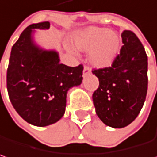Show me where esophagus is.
<instances>
[{
	"label": "esophagus",
	"instance_id": "obj_1",
	"mask_svg": "<svg viewBox=\"0 0 157 157\" xmlns=\"http://www.w3.org/2000/svg\"><path fill=\"white\" fill-rule=\"evenodd\" d=\"M83 76H86L87 75H90L91 74V69H90V67H88V66H84V68H83Z\"/></svg>",
	"mask_w": 157,
	"mask_h": 157
}]
</instances>
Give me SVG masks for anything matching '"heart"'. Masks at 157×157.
I'll return each instance as SVG.
<instances>
[{
  "label": "heart",
  "mask_w": 157,
  "mask_h": 157,
  "mask_svg": "<svg viewBox=\"0 0 157 157\" xmlns=\"http://www.w3.org/2000/svg\"><path fill=\"white\" fill-rule=\"evenodd\" d=\"M74 47L89 52V60L97 68H106L116 60L121 48V38L117 32L103 28L89 27L73 38Z\"/></svg>",
  "instance_id": "obj_1"
}]
</instances>
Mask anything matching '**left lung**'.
Here are the masks:
<instances>
[{"label":"left lung","mask_w":157,"mask_h":157,"mask_svg":"<svg viewBox=\"0 0 157 157\" xmlns=\"http://www.w3.org/2000/svg\"><path fill=\"white\" fill-rule=\"evenodd\" d=\"M123 46L110 67L93 70L99 88L93 93L96 114L105 125L121 128L139 114L147 93V56L130 30L121 34Z\"/></svg>","instance_id":"8db88e82"}]
</instances>
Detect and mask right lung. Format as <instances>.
<instances>
[{
    "instance_id": "add662e5",
    "label": "right lung",
    "mask_w": 157,
    "mask_h": 157,
    "mask_svg": "<svg viewBox=\"0 0 157 157\" xmlns=\"http://www.w3.org/2000/svg\"><path fill=\"white\" fill-rule=\"evenodd\" d=\"M48 21L29 25L13 45L7 70L10 101L24 121L46 127L64 114L69 89L82 81L83 66L60 64L59 54L34 40L36 29H48Z\"/></svg>"
}]
</instances>
